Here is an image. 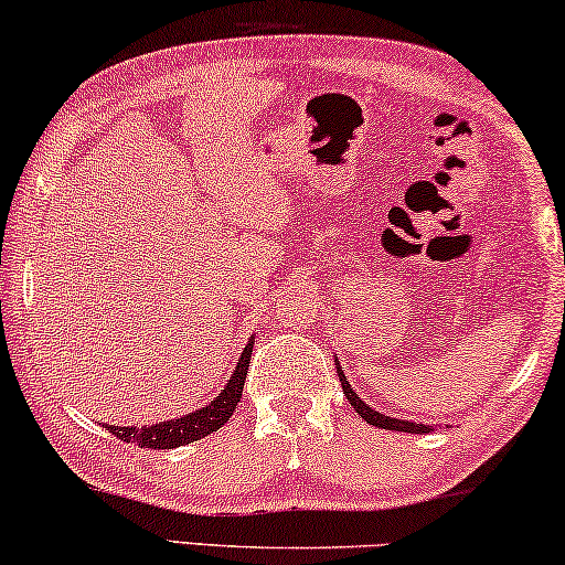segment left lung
Returning <instances> with one entry per match:
<instances>
[{
  "mask_svg": "<svg viewBox=\"0 0 565 565\" xmlns=\"http://www.w3.org/2000/svg\"><path fill=\"white\" fill-rule=\"evenodd\" d=\"M334 365H337V376H340V381H342V392H345L348 402L355 407V413L361 415L365 423H371V426H376V428H386V430H402V434H430V430H434V426H420V423L397 420V417L381 415V413H376V409H371L361 397H358L355 390H350V381L345 379V373H342L340 363H334Z\"/></svg>",
  "mask_w": 565,
  "mask_h": 565,
  "instance_id": "obj_1",
  "label": "left lung"
}]
</instances>
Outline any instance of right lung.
Listing matches in <instances>:
<instances>
[{"label": "right lung", "mask_w": 565, "mask_h": 565, "mask_svg": "<svg viewBox=\"0 0 565 565\" xmlns=\"http://www.w3.org/2000/svg\"><path fill=\"white\" fill-rule=\"evenodd\" d=\"M252 350L254 342H248L241 353V361L233 371V376L228 381L220 397L210 402L207 407L196 409V413H189L179 420H166V423H156V426H145V428H119V426H106L116 438L127 444H139L145 449H175V446H184L192 441H200L207 434H215L217 428H223L228 423V417L233 415V409L241 402V392H244V381L248 373V361H252Z\"/></svg>", "instance_id": "1"}]
</instances>
